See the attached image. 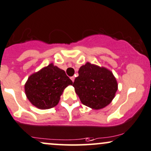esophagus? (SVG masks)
<instances>
[{"instance_id": "1", "label": "esophagus", "mask_w": 151, "mask_h": 151, "mask_svg": "<svg viewBox=\"0 0 151 151\" xmlns=\"http://www.w3.org/2000/svg\"><path fill=\"white\" fill-rule=\"evenodd\" d=\"M70 79H71L72 82H73V83L74 80H75V77H74V76H72V77H70Z\"/></svg>"}]
</instances>
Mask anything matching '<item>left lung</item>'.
<instances>
[{"instance_id": "obj_1", "label": "left lung", "mask_w": 151, "mask_h": 151, "mask_svg": "<svg viewBox=\"0 0 151 151\" xmlns=\"http://www.w3.org/2000/svg\"><path fill=\"white\" fill-rule=\"evenodd\" d=\"M78 74L73 86L83 104L98 110L112 101L118 83L111 70L87 62L80 68Z\"/></svg>"}]
</instances>
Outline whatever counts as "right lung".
<instances>
[{
  "label": "right lung",
  "mask_w": 151,
  "mask_h": 151,
  "mask_svg": "<svg viewBox=\"0 0 151 151\" xmlns=\"http://www.w3.org/2000/svg\"><path fill=\"white\" fill-rule=\"evenodd\" d=\"M73 82L64 70L50 64L28 78L24 85L26 95L33 106L49 109L58 104L64 90Z\"/></svg>",
  "instance_id": "obj_1"
}]
</instances>
